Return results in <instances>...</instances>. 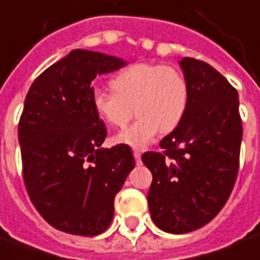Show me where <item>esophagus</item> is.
<instances>
[{"label":"esophagus","mask_w":260,"mask_h":260,"mask_svg":"<svg viewBox=\"0 0 260 260\" xmlns=\"http://www.w3.org/2000/svg\"><path fill=\"white\" fill-rule=\"evenodd\" d=\"M133 155H134V159H136V162L141 164V154H140L139 151H134Z\"/></svg>","instance_id":"obj_1"}]
</instances>
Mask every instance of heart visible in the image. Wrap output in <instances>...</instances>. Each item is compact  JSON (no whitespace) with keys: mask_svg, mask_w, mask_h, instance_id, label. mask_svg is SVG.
<instances>
[{"mask_svg":"<svg viewBox=\"0 0 260 260\" xmlns=\"http://www.w3.org/2000/svg\"><path fill=\"white\" fill-rule=\"evenodd\" d=\"M113 91L95 88L91 93L93 110L99 117L121 127L133 116L139 119L116 134L117 144L144 150L159 130H174L187 108V84L176 68L151 62H137L121 70L112 80Z\"/></svg>","mask_w":260,"mask_h":260,"instance_id":"b5f03b06","label":"heart"}]
</instances>
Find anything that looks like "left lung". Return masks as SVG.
Instances as JSON below:
<instances>
[{"instance_id": "1", "label": "left lung", "mask_w": 260, "mask_h": 260, "mask_svg": "<svg viewBox=\"0 0 260 260\" xmlns=\"http://www.w3.org/2000/svg\"><path fill=\"white\" fill-rule=\"evenodd\" d=\"M187 84V108L175 130L159 143L162 152H145L152 174L151 218L171 234L194 231L227 203L239 167L242 123L238 92L207 62L179 61Z\"/></svg>"}]
</instances>
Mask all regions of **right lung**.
<instances>
[{"mask_svg":"<svg viewBox=\"0 0 260 260\" xmlns=\"http://www.w3.org/2000/svg\"><path fill=\"white\" fill-rule=\"evenodd\" d=\"M124 66L119 57L75 49L27 92L18 127L25 186L40 215L60 231L104 233L136 165L130 147H102L108 132L91 102L92 81Z\"/></svg>","mask_w":260,"mask_h":260,"instance_id":"add662e5","label":"right lung"}]
</instances>
